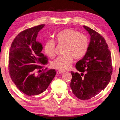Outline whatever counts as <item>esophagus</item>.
<instances>
[{"instance_id":"1","label":"esophagus","mask_w":120,"mask_h":120,"mask_svg":"<svg viewBox=\"0 0 120 120\" xmlns=\"http://www.w3.org/2000/svg\"><path fill=\"white\" fill-rule=\"evenodd\" d=\"M64 73V71H60V70H58L56 72V73L57 74H62Z\"/></svg>"}]
</instances>
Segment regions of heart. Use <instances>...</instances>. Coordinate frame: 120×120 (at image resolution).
Wrapping results in <instances>:
<instances>
[{"mask_svg": "<svg viewBox=\"0 0 120 120\" xmlns=\"http://www.w3.org/2000/svg\"><path fill=\"white\" fill-rule=\"evenodd\" d=\"M56 41L58 44L64 45L63 54L53 62V68L64 71L70 67L73 59L79 60L86 55L89 42L87 37L73 29L63 30L56 34ZM55 43L52 39H48L44 44V50L48 56L53 58L55 55Z\"/></svg>", "mask_w": 120, "mask_h": 120, "instance_id": "b5f03b06", "label": "heart"}]
</instances>
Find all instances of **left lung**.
<instances>
[{
  "label": "left lung",
  "instance_id": "obj_1",
  "mask_svg": "<svg viewBox=\"0 0 120 120\" xmlns=\"http://www.w3.org/2000/svg\"><path fill=\"white\" fill-rule=\"evenodd\" d=\"M83 27L90 35L87 52L76 64L79 72L71 71L70 87L73 94L80 100H89L104 89L112 73L110 50L105 39L100 34L86 26Z\"/></svg>",
  "mask_w": 120,
  "mask_h": 120
}]
</instances>
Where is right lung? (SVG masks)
Listing matches in <instances>:
<instances>
[{
    "instance_id": "obj_1",
    "label": "right lung",
    "mask_w": 120,
    "mask_h": 120,
    "mask_svg": "<svg viewBox=\"0 0 120 120\" xmlns=\"http://www.w3.org/2000/svg\"><path fill=\"white\" fill-rule=\"evenodd\" d=\"M44 26L38 25L19 33L13 41L9 52L11 78L20 91L31 98L45 91L56 74L54 69L35 74L37 69H42L48 62L41 53L42 45L36 41L38 33Z\"/></svg>"
}]
</instances>
